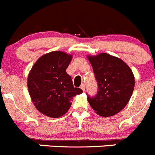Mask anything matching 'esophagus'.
Wrapping results in <instances>:
<instances>
[{"label":"esophagus","instance_id":"obj_1","mask_svg":"<svg viewBox=\"0 0 155 155\" xmlns=\"http://www.w3.org/2000/svg\"><path fill=\"white\" fill-rule=\"evenodd\" d=\"M80 89H82V91H85V89H86V88H85V85L84 84H82L80 86Z\"/></svg>","mask_w":155,"mask_h":155}]
</instances>
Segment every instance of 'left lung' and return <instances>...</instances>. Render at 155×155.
<instances>
[{
  "mask_svg": "<svg viewBox=\"0 0 155 155\" xmlns=\"http://www.w3.org/2000/svg\"><path fill=\"white\" fill-rule=\"evenodd\" d=\"M98 82L99 91L87 100L95 113L110 117L121 112L129 102L134 88V76L120 58L105 53L88 55Z\"/></svg>",
  "mask_w": 155,
  "mask_h": 155,
  "instance_id": "1",
  "label": "left lung"
}]
</instances>
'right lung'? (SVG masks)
<instances>
[{"instance_id": "right-lung-1", "label": "right lung", "mask_w": 155, "mask_h": 155, "mask_svg": "<svg viewBox=\"0 0 155 155\" xmlns=\"http://www.w3.org/2000/svg\"><path fill=\"white\" fill-rule=\"evenodd\" d=\"M73 55L53 51L40 56L32 66L27 77L31 100L40 112L50 118L63 116L68 112L74 96L82 90L73 87L66 73Z\"/></svg>"}]
</instances>
